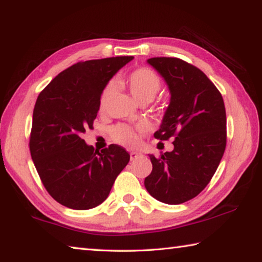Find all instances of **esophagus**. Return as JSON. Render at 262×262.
I'll use <instances>...</instances> for the list:
<instances>
[{
	"mask_svg": "<svg viewBox=\"0 0 262 262\" xmlns=\"http://www.w3.org/2000/svg\"><path fill=\"white\" fill-rule=\"evenodd\" d=\"M142 155L140 154V152H135V151H132L130 152V160H135L139 158V157H141Z\"/></svg>",
	"mask_w": 262,
	"mask_h": 262,
	"instance_id": "1",
	"label": "esophagus"
}]
</instances>
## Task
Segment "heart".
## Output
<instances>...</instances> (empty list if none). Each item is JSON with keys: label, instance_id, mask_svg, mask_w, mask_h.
Segmentation results:
<instances>
[{"label": "heart", "instance_id": "b5f03b06", "mask_svg": "<svg viewBox=\"0 0 262 262\" xmlns=\"http://www.w3.org/2000/svg\"><path fill=\"white\" fill-rule=\"evenodd\" d=\"M130 94L137 102L147 103L152 101L160 89V79L154 71L146 68L136 69L123 80ZM115 90V84L107 83L102 90L99 97V107L103 108L110 99ZM112 139L117 143L125 146H134L137 144V134L135 128L128 125H117L111 129Z\"/></svg>", "mask_w": 262, "mask_h": 262}]
</instances>
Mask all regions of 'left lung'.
Segmentation results:
<instances>
[{
    "label": "left lung",
    "mask_w": 262,
    "mask_h": 262,
    "mask_svg": "<svg viewBox=\"0 0 262 262\" xmlns=\"http://www.w3.org/2000/svg\"><path fill=\"white\" fill-rule=\"evenodd\" d=\"M167 83L169 105L155 137H174V149L156 158L145 189L161 203L178 205L201 193L225 154L227 118L223 98L205 73L174 57L147 59Z\"/></svg>",
    "instance_id": "obj_1"
}]
</instances>
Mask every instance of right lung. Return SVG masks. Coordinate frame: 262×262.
<instances>
[{"mask_svg":"<svg viewBox=\"0 0 262 262\" xmlns=\"http://www.w3.org/2000/svg\"><path fill=\"white\" fill-rule=\"evenodd\" d=\"M133 56L79 61L60 72L37 96L30 150L50 196L73 210L102 204L130 156L111 144L101 152L81 135L93 128L102 90Z\"/></svg>","mask_w":262,"mask_h":262,"instance_id":"obj_1","label":"right lung"}]
</instances>
